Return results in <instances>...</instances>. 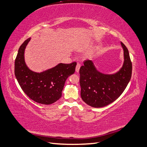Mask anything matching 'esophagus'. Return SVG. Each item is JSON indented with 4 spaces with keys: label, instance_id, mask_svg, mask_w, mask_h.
<instances>
[{
    "label": "esophagus",
    "instance_id": "34e87169",
    "mask_svg": "<svg viewBox=\"0 0 147 147\" xmlns=\"http://www.w3.org/2000/svg\"><path fill=\"white\" fill-rule=\"evenodd\" d=\"M80 66H81V65H80V63H78L77 64V65H76V72H79V70H80Z\"/></svg>",
    "mask_w": 147,
    "mask_h": 147
}]
</instances>
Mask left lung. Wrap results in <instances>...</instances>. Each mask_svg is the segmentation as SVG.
<instances>
[{"instance_id":"left-lung-1","label":"left lung","mask_w":147,"mask_h":147,"mask_svg":"<svg viewBox=\"0 0 147 147\" xmlns=\"http://www.w3.org/2000/svg\"><path fill=\"white\" fill-rule=\"evenodd\" d=\"M125 61L123 67L113 75L102 74L97 71L92 61L86 60L80 67V95L82 100L93 107H101L112 103L121 95L129 82L132 63L128 48L121 42Z\"/></svg>"}]
</instances>
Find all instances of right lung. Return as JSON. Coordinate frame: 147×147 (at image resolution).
Here are the masks:
<instances>
[{
	"mask_svg": "<svg viewBox=\"0 0 147 147\" xmlns=\"http://www.w3.org/2000/svg\"><path fill=\"white\" fill-rule=\"evenodd\" d=\"M30 38L19 47L15 60L14 73L22 90L35 102L43 104L54 103L61 97L65 82L74 74L77 63H60L41 73L29 70L24 61V50Z\"/></svg>",
	"mask_w": 147,
	"mask_h": 147,
	"instance_id": "1",
	"label": "right lung"
}]
</instances>
